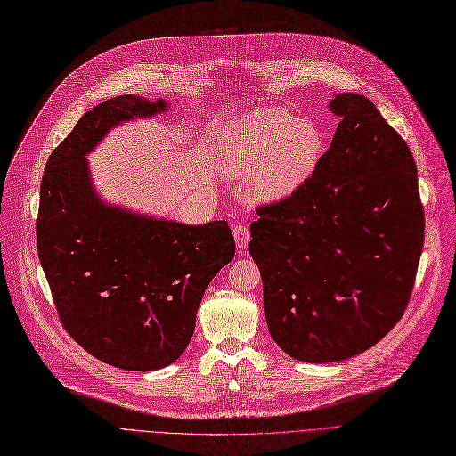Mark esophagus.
Masks as SVG:
<instances>
[{"instance_id": "34e87169", "label": "esophagus", "mask_w": 456, "mask_h": 456, "mask_svg": "<svg viewBox=\"0 0 456 456\" xmlns=\"http://www.w3.org/2000/svg\"><path fill=\"white\" fill-rule=\"evenodd\" d=\"M232 234H234V242H237V248L246 249L249 244V229L246 225L239 224V225H234Z\"/></svg>"}]
</instances>
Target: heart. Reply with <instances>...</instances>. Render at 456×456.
Segmentation results:
<instances>
[{
    "label": "heart",
    "mask_w": 456,
    "mask_h": 456,
    "mask_svg": "<svg viewBox=\"0 0 456 456\" xmlns=\"http://www.w3.org/2000/svg\"><path fill=\"white\" fill-rule=\"evenodd\" d=\"M323 148L325 134L315 122L265 107L231 124L224 139V167L232 175L256 173L259 200H281L312 176Z\"/></svg>",
    "instance_id": "b5f03b06"
}]
</instances>
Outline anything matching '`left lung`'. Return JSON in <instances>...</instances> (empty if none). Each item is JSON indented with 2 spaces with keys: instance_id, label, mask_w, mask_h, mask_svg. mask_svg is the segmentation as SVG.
Here are the masks:
<instances>
[{
  "instance_id": "left-lung-1",
  "label": "left lung",
  "mask_w": 456,
  "mask_h": 456,
  "mask_svg": "<svg viewBox=\"0 0 456 456\" xmlns=\"http://www.w3.org/2000/svg\"><path fill=\"white\" fill-rule=\"evenodd\" d=\"M329 107L340 124L315 171L249 227L268 330L305 362L376 346L408 306L425 242L406 141L359 94Z\"/></svg>"
}]
</instances>
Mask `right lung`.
Here are the masks:
<instances>
[{
	"label": "right lung",
	"instance_id": "obj_1",
	"mask_svg": "<svg viewBox=\"0 0 456 456\" xmlns=\"http://www.w3.org/2000/svg\"><path fill=\"white\" fill-rule=\"evenodd\" d=\"M163 99L120 95L84 114L50 154L37 251L63 329L110 366L150 372L191 342L212 278L234 257L227 222L185 225L110 207L86 156L118 124L165 112Z\"/></svg>",
	"mask_w": 456,
	"mask_h": 456
}]
</instances>
